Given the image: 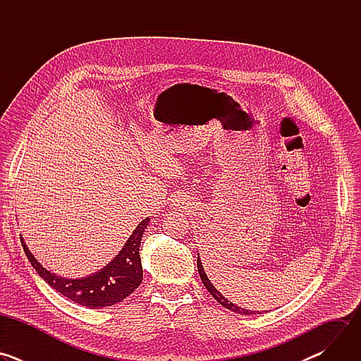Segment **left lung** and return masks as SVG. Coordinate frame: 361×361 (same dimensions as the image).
Instances as JSON below:
<instances>
[{
	"label": "left lung",
	"mask_w": 361,
	"mask_h": 361,
	"mask_svg": "<svg viewBox=\"0 0 361 361\" xmlns=\"http://www.w3.org/2000/svg\"><path fill=\"white\" fill-rule=\"evenodd\" d=\"M197 269H198V274H200V277H201V281H202V284L205 286V288L209 290V293L223 305V307H226V308H228V310H231V312H235V313H240V314H244V316H251V314H255L254 312H250V310H245V308H243V307H238V305H235L234 302H231V301H228L226 297H223L221 295V293L220 291H217V288L212 284V281L209 280V277H207V274L204 273V269H202V266H201V262H200V257L197 259ZM259 314H260V312H259Z\"/></svg>",
	"instance_id": "8db88e82"
}]
</instances>
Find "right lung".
<instances>
[{
	"mask_svg": "<svg viewBox=\"0 0 361 361\" xmlns=\"http://www.w3.org/2000/svg\"><path fill=\"white\" fill-rule=\"evenodd\" d=\"M148 221L149 220L145 219L137 226L120 254L109 266H106V269H102L90 277L78 280H68L51 274L34 259V255L30 252L23 238L21 244L27 259L35 271L41 276V279H44L51 287L61 293L64 297L88 308L111 307L127 298L142 281L140 245Z\"/></svg>",
	"mask_w": 361,
	"mask_h": 361,
	"instance_id": "obj_1",
	"label": "right lung"
}]
</instances>
